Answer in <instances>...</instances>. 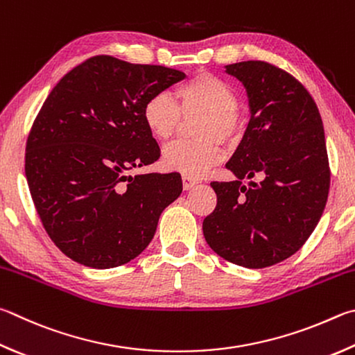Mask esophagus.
<instances>
[{"instance_id": "esophagus-1", "label": "esophagus", "mask_w": 355, "mask_h": 355, "mask_svg": "<svg viewBox=\"0 0 355 355\" xmlns=\"http://www.w3.org/2000/svg\"><path fill=\"white\" fill-rule=\"evenodd\" d=\"M182 180H183V188L188 191V189H191L192 186H196L197 184V180L196 178H192V177H189V175H183L182 177Z\"/></svg>"}]
</instances>
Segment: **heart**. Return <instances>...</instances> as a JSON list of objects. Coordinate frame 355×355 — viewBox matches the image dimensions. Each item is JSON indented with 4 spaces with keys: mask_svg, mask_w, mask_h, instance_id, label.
<instances>
[{
    "mask_svg": "<svg viewBox=\"0 0 355 355\" xmlns=\"http://www.w3.org/2000/svg\"><path fill=\"white\" fill-rule=\"evenodd\" d=\"M239 96L227 82L209 73H198L177 89V101L167 93H155L143 107L146 127L157 139H171L184 118L202 114L196 122L197 139L175 141L163 150L166 169L189 177H202L222 159L223 144L234 143L241 133L237 116Z\"/></svg>",
    "mask_w": 355,
    "mask_h": 355,
    "instance_id": "heart-1",
    "label": "heart"
}]
</instances>
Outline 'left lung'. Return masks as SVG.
Listing matches in <instances>:
<instances>
[{
	"mask_svg": "<svg viewBox=\"0 0 355 355\" xmlns=\"http://www.w3.org/2000/svg\"><path fill=\"white\" fill-rule=\"evenodd\" d=\"M227 73L247 89L251 119L227 163L236 180L211 183L217 205L203 236L223 259L266 268L295 254L324 211L331 169L323 121L304 85L272 63L239 62Z\"/></svg>",
	"mask_w": 355,
	"mask_h": 355,
	"instance_id": "obj_1",
	"label": "left lung"
}]
</instances>
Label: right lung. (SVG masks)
<instances>
[{"label": "right lung", "instance_id": "obj_1", "mask_svg": "<svg viewBox=\"0 0 355 355\" xmlns=\"http://www.w3.org/2000/svg\"><path fill=\"white\" fill-rule=\"evenodd\" d=\"M184 77L94 55L44 101L26 143L24 172L44 230L69 259L92 268L135 259L150 243L161 212L182 194L177 172H125L159 158L144 102Z\"/></svg>", "mask_w": 355, "mask_h": 355}]
</instances>
